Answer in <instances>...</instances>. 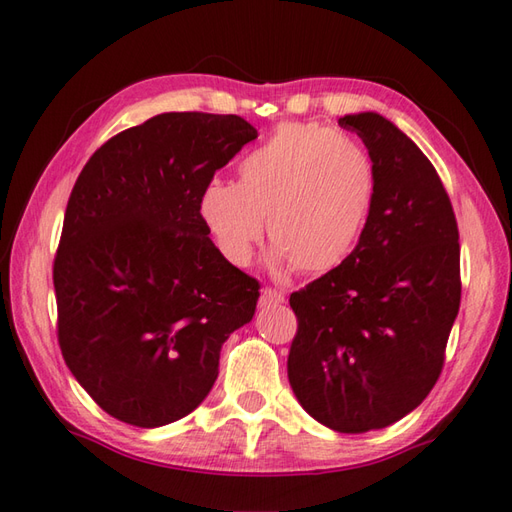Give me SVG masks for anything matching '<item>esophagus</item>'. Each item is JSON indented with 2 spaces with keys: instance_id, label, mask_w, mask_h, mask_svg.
I'll use <instances>...</instances> for the list:
<instances>
[{
  "instance_id": "esophagus-1",
  "label": "esophagus",
  "mask_w": 512,
  "mask_h": 512,
  "mask_svg": "<svg viewBox=\"0 0 512 512\" xmlns=\"http://www.w3.org/2000/svg\"><path fill=\"white\" fill-rule=\"evenodd\" d=\"M286 301V295L281 290H277V288H264L262 290V303H266V306H277V303H284Z\"/></svg>"
}]
</instances>
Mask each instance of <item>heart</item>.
<instances>
[{
  "label": "heart",
  "mask_w": 512,
  "mask_h": 512,
  "mask_svg": "<svg viewBox=\"0 0 512 512\" xmlns=\"http://www.w3.org/2000/svg\"><path fill=\"white\" fill-rule=\"evenodd\" d=\"M237 176V184L206 182L198 204L217 250L235 266L253 259L268 217L277 264L328 273L352 255L376 193L367 149L317 123L279 127L242 158Z\"/></svg>",
  "instance_id": "b5f03b06"
}]
</instances>
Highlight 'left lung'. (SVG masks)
Here are the masks:
<instances>
[{"mask_svg":"<svg viewBox=\"0 0 512 512\" xmlns=\"http://www.w3.org/2000/svg\"><path fill=\"white\" fill-rule=\"evenodd\" d=\"M363 140L376 193L352 255L290 295L288 380L314 420L341 433L405 418L440 378L458 317L460 233L418 145L374 112L339 118Z\"/></svg>","mask_w":512,"mask_h":512,"instance_id":"1","label":"left lung"}]
</instances>
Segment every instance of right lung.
Listing matches in <instances>:
<instances>
[{
    "label": "right lung",
    "instance_id": "obj_1",
    "mask_svg": "<svg viewBox=\"0 0 512 512\" xmlns=\"http://www.w3.org/2000/svg\"><path fill=\"white\" fill-rule=\"evenodd\" d=\"M257 129L169 112L107 140L74 182L54 257L59 347L112 418L154 429L209 396L259 281L211 242L200 193Z\"/></svg>",
    "mask_w": 512,
    "mask_h": 512
}]
</instances>
